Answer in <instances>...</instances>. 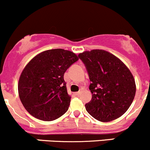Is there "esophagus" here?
<instances>
[{"instance_id":"obj_1","label":"esophagus","mask_w":150,"mask_h":150,"mask_svg":"<svg viewBox=\"0 0 150 150\" xmlns=\"http://www.w3.org/2000/svg\"><path fill=\"white\" fill-rule=\"evenodd\" d=\"M75 93V96H78V95H80V94H81V91L75 92V93Z\"/></svg>"}]
</instances>
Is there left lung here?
I'll use <instances>...</instances> for the list:
<instances>
[{
  "label": "left lung",
  "instance_id": "left-lung-1",
  "mask_svg": "<svg viewBox=\"0 0 150 150\" xmlns=\"http://www.w3.org/2000/svg\"><path fill=\"white\" fill-rule=\"evenodd\" d=\"M86 66L91 83V102L86 111L101 122L118 118L128 110L136 94V83L130 69L111 53L101 49L78 54Z\"/></svg>",
  "mask_w": 150,
  "mask_h": 150
}]
</instances>
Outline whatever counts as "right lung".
I'll return each instance as SVG.
<instances>
[{
	"mask_svg": "<svg viewBox=\"0 0 150 150\" xmlns=\"http://www.w3.org/2000/svg\"><path fill=\"white\" fill-rule=\"evenodd\" d=\"M78 60L75 53L57 48L43 51L29 62L19 77L18 92L32 116L51 121L67 111L71 96L64 74Z\"/></svg>",
	"mask_w": 150,
	"mask_h": 150,
	"instance_id": "right-lung-1",
	"label": "right lung"
}]
</instances>
